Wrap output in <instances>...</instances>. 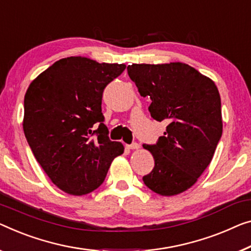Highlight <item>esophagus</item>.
I'll return each mask as SVG.
<instances>
[{
	"label": "esophagus",
	"instance_id": "obj_1",
	"mask_svg": "<svg viewBox=\"0 0 251 251\" xmlns=\"http://www.w3.org/2000/svg\"><path fill=\"white\" fill-rule=\"evenodd\" d=\"M127 148L130 149V150H137V149H140V144L136 143V142H134V143L127 145Z\"/></svg>",
	"mask_w": 251,
	"mask_h": 251
}]
</instances>
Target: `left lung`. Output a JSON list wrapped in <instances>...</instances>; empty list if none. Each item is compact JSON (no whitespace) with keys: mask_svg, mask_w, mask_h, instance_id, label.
<instances>
[{"mask_svg":"<svg viewBox=\"0 0 251 251\" xmlns=\"http://www.w3.org/2000/svg\"><path fill=\"white\" fill-rule=\"evenodd\" d=\"M127 72L140 95L152 100V118L168 124L156 144H143L154 159L144 184L159 195H178L204 173L222 136L219 90L185 63L132 64Z\"/></svg>","mask_w":251,"mask_h":251,"instance_id":"left-lung-1","label":"left lung"}]
</instances>
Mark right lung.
<instances>
[{
    "label": "right lung",
    "instance_id": "obj_1",
    "mask_svg": "<svg viewBox=\"0 0 251 251\" xmlns=\"http://www.w3.org/2000/svg\"><path fill=\"white\" fill-rule=\"evenodd\" d=\"M125 69L71 56L40 73L25 92L22 126L29 147L50 180L70 195L98 188L124 152L121 142L108 137L101 100L103 89Z\"/></svg>",
    "mask_w": 251,
    "mask_h": 251
}]
</instances>
